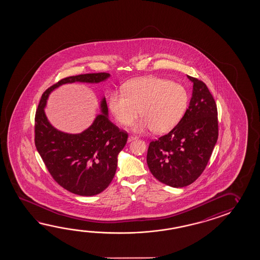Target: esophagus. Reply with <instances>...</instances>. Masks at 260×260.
I'll return each instance as SVG.
<instances>
[{"instance_id":"1","label":"esophagus","mask_w":260,"mask_h":260,"mask_svg":"<svg viewBox=\"0 0 260 260\" xmlns=\"http://www.w3.org/2000/svg\"><path fill=\"white\" fill-rule=\"evenodd\" d=\"M136 138H137V137H134V136H129V137H128V142H131L133 141V140H136Z\"/></svg>"}]
</instances>
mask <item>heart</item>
Listing matches in <instances>:
<instances>
[{"instance_id": "1", "label": "heart", "mask_w": 260, "mask_h": 260, "mask_svg": "<svg viewBox=\"0 0 260 260\" xmlns=\"http://www.w3.org/2000/svg\"><path fill=\"white\" fill-rule=\"evenodd\" d=\"M122 91L111 94L109 108L124 125L132 123L140 110L144 119L135 126L137 131L149 126L153 132L168 131L180 120L188 104L185 87L159 77L133 80L123 85Z\"/></svg>"}]
</instances>
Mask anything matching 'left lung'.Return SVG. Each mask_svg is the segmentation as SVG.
Returning <instances> with one entry per match:
<instances>
[{
	"mask_svg": "<svg viewBox=\"0 0 260 260\" xmlns=\"http://www.w3.org/2000/svg\"><path fill=\"white\" fill-rule=\"evenodd\" d=\"M187 77L194 84L188 108L170 132L150 143L146 156L152 175L172 187H184L201 176L218 138L214 97L204 82Z\"/></svg>",
	"mask_w": 260,
	"mask_h": 260,
	"instance_id": "8db88e82",
	"label": "left lung"
}]
</instances>
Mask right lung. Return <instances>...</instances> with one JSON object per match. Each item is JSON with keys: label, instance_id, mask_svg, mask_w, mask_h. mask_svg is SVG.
I'll use <instances>...</instances> for the list:
<instances>
[{"label": "right lung", "instance_id": "obj_1", "mask_svg": "<svg viewBox=\"0 0 260 260\" xmlns=\"http://www.w3.org/2000/svg\"><path fill=\"white\" fill-rule=\"evenodd\" d=\"M110 76L107 73L85 74L60 80L42 94L35 119L36 149L53 179L71 193L91 197L110 185L117 168V155L127 141V133L108 118L106 98L101 115L80 134L59 131L44 113L49 94L64 84L75 82L97 84Z\"/></svg>", "mask_w": 260, "mask_h": 260}]
</instances>
